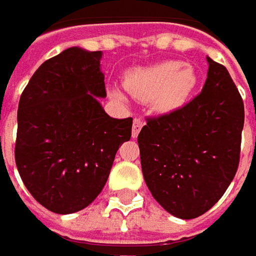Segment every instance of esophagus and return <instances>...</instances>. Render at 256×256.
I'll list each match as a JSON object with an SVG mask.
<instances>
[{
	"label": "esophagus",
	"instance_id": "1",
	"mask_svg": "<svg viewBox=\"0 0 256 256\" xmlns=\"http://www.w3.org/2000/svg\"><path fill=\"white\" fill-rule=\"evenodd\" d=\"M142 126H144V121L141 120V118H135V120H134V124H132L134 138H136V136H138V134H140V131L142 130Z\"/></svg>",
	"mask_w": 256,
	"mask_h": 256
}]
</instances>
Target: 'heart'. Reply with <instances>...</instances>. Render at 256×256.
<instances>
[{
    "label": "heart",
    "instance_id": "1",
    "mask_svg": "<svg viewBox=\"0 0 256 256\" xmlns=\"http://www.w3.org/2000/svg\"><path fill=\"white\" fill-rule=\"evenodd\" d=\"M198 85V72L191 64L162 61L131 70L125 88L136 98H154L161 111H174L188 101ZM118 96L121 94L115 91Z\"/></svg>",
    "mask_w": 256,
    "mask_h": 256
}]
</instances>
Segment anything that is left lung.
Masks as SVG:
<instances>
[{
	"mask_svg": "<svg viewBox=\"0 0 256 256\" xmlns=\"http://www.w3.org/2000/svg\"><path fill=\"white\" fill-rule=\"evenodd\" d=\"M206 61L201 94L171 114L148 118L138 135L148 190L181 220L211 210L240 164L244 102L228 70L210 56Z\"/></svg>",
	"mask_w": 256,
	"mask_h": 256,
	"instance_id": "left-lung-1",
	"label": "left lung"
}]
</instances>
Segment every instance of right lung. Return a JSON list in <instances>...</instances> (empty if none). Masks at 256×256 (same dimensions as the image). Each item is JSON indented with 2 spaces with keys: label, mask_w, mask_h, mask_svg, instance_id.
<instances>
[{
  "label": "right lung",
  "mask_w": 256,
  "mask_h": 256,
  "mask_svg": "<svg viewBox=\"0 0 256 256\" xmlns=\"http://www.w3.org/2000/svg\"><path fill=\"white\" fill-rule=\"evenodd\" d=\"M101 51L71 46L46 60L21 94L15 164L30 194L55 214L86 208L102 191L132 118L104 111Z\"/></svg>",
  "instance_id": "add662e5"
}]
</instances>
